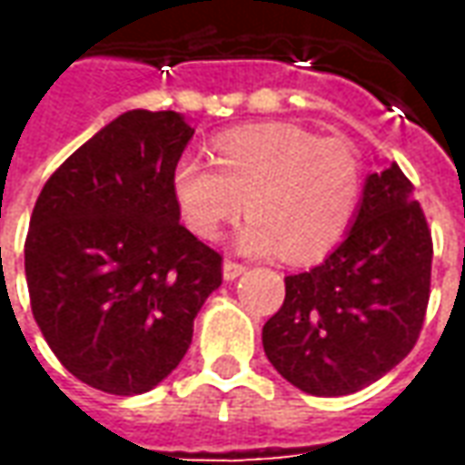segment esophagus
Returning <instances> with one entry per match:
<instances>
[{"label": "esophagus", "mask_w": 465, "mask_h": 465, "mask_svg": "<svg viewBox=\"0 0 465 465\" xmlns=\"http://www.w3.org/2000/svg\"><path fill=\"white\" fill-rule=\"evenodd\" d=\"M243 272H246V266H243V263H239V262H232V259H226V262H223V266H222V273H223V279H226V282H233V279H236V276H242Z\"/></svg>", "instance_id": "obj_1"}]
</instances>
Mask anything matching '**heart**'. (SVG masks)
<instances>
[{
  "instance_id": "heart-1",
  "label": "heart",
  "mask_w": 465,
  "mask_h": 465,
  "mask_svg": "<svg viewBox=\"0 0 465 465\" xmlns=\"http://www.w3.org/2000/svg\"><path fill=\"white\" fill-rule=\"evenodd\" d=\"M213 166L182 156L172 172L173 202L203 242H216L246 203L252 222L236 233V246L249 256L319 259L341 242L361 196V166L349 143L292 124L226 134Z\"/></svg>"
}]
</instances>
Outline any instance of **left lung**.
<instances>
[{"instance_id":"8db88e82","label":"left lung","mask_w":465,"mask_h":465,"mask_svg":"<svg viewBox=\"0 0 465 465\" xmlns=\"http://www.w3.org/2000/svg\"><path fill=\"white\" fill-rule=\"evenodd\" d=\"M433 243L399 163L366 176L343 242L319 266L286 276L263 323L273 369L312 396H349L386 376L419 339Z\"/></svg>"}]
</instances>
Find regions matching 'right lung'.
Here are the masks:
<instances>
[{"mask_svg": "<svg viewBox=\"0 0 465 465\" xmlns=\"http://www.w3.org/2000/svg\"><path fill=\"white\" fill-rule=\"evenodd\" d=\"M193 129L132 109L82 143L39 193L25 243L32 313L92 389L136 396L192 346L222 256L179 223L172 172Z\"/></svg>", "mask_w": 465, "mask_h": 465, "instance_id": "1", "label": "right lung"}]
</instances>
